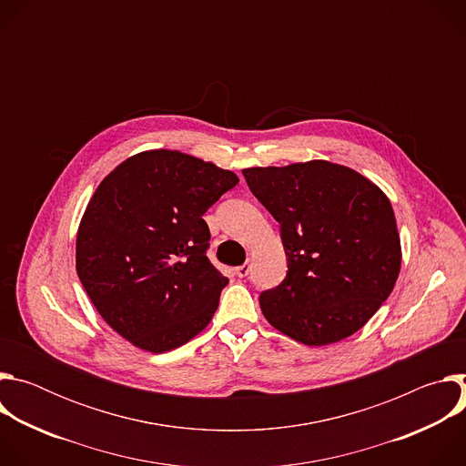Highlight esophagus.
I'll return each instance as SVG.
<instances>
[{"label":"esophagus","instance_id":"obj_1","mask_svg":"<svg viewBox=\"0 0 466 466\" xmlns=\"http://www.w3.org/2000/svg\"><path fill=\"white\" fill-rule=\"evenodd\" d=\"M250 273V265L245 261L243 265H239V268H236V275L239 277V279H245L247 275Z\"/></svg>","mask_w":466,"mask_h":466}]
</instances>
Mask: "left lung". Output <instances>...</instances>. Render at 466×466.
I'll return each mask as SVG.
<instances>
[{
  "instance_id": "1",
  "label": "left lung",
  "mask_w": 466,
  "mask_h": 466,
  "mask_svg": "<svg viewBox=\"0 0 466 466\" xmlns=\"http://www.w3.org/2000/svg\"><path fill=\"white\" fill-rule=\"evenodd\" d=\"M243 177L280 223L288 256L282 284L259 295L265 319L309 347L356 334L400 273V236L387 195L326 160L248 167Z\"/></svg>"
}]
</instances>
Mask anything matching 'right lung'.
I'll use <instances>...</instances> for the list:
<instances>
[{
    "label": "right lung",
    "mask_w": 466,
    "mask_h": 466,
    "mask_svg": "<svg viewBox=\"0 0 466 466\" xmlns=\"http://www.w3.org/2000/svg\"><path fill=\"white\" fill-rule=\"evenodd\" d=\"M239 178L178 151L121 162L92 195L77 232V275L121 338L167 352L212 320L228 284L210 263L203 216Z\"/></svg>",
    "instance_id": "add662e5"
}]
</instances>
